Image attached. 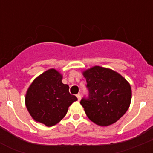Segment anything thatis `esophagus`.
<instances>
[{
    "instance_id": "1",
    "label": "esophagus",
    "mask_w": 153,
    "mask_h": 153,
    "mask_svg": "<svg viewBox=\"0 0 153 153\" xmlns=\"http://www.w3.org/2000/svg\"><path fill=\"white\" fill-rule=\"evenodd\" d=\"M76 97L77 98H78V100L80 101V99H81V94H76Z\"/></svg>"
}]
</instances>
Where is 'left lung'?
Listing matches in <instances>:
<instances>
[{"instance_id":"8db88e82","label":"left lung","mask_w":153,"mask_h":153,"mask_svg":"<svg viewBox=\"0 0 153 153\" xmlns=\"http://www.w3.org/2000/svg\"><path fill=\"white\" fill-rule=\"evenodd\" d=\"M88 98L80 104L88 118L100 126H108L117 121L130 105L131 86L117 72L95 66L84 71Z\"/></svg>"}]
</instances>
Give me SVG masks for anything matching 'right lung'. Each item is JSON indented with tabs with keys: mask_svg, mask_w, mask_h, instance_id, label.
Wrapping results in <instances>:
<instances>
[{
	"mask_svg": "<svg viewBox=\"0 0 153 153\" xmlns=\"http://www.w3.org/2000/svg\"><path fill=\"white\" fill-rule=\"evenodd\" d=\"M62 75L49 69L36 78L25 95V105L30 115L46 126L59 123L67 114L68 107L77 98L69 93V86L62 82Z\"/></svg>",
	"mask_w": 153,
	"mask_h": 153,
	"instance_id": "right-lung-1",
	"label": "right lung"
}]
</instances>
